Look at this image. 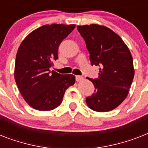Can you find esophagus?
I'll return each mask as SVG.
<instances>
[{
	"mask_svg": "<svg viewBox=\"0 0 148 148\" xmlns=\"http://www.w3.org/2000/svg\"><path fill=\"white\" fill-rule=\"evenodd\" d=\"M84 77L82 76H76V81L80 82V81H83Z\"/></svg>",
	"mask_w": 148,
	"mask_h": 148,
	"instance_id": "esophagus-1",
	"label": "esophagus"
}]
</instances>
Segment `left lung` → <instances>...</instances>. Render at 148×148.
<instances>
[{
  "label": "left lung",
  "mask_w": 148,
  "mask_h": 148,
  "mask_svg": "<svg viewBox=\"0 0 148 148\" xmlns=\"http://www.w3.org/2000/svg\"><path fill=\"white\" fill-rule=\"evenodd\" d=\"M90 53L91 65L100 67L98 78H88L95 93L86 98L90 109L98 112L114 110L124 101L134 76L133 58L121 38L105 26H77Z\"/></svg>",
  "instance_id": "8db88e82"
}]
</instances>
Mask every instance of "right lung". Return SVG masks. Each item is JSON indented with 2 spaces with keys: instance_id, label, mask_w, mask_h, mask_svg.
Masks as SVG:
<instances>
[{
  "instance_id": "obj_1",
  "label": "right lung",
  "mask_w": 148,
  "mask_h": 148,
  "mask_svg": "<svg viewBox=\"0 0 148 148\" xmlns=\"http://www.w3.org/2000/svg\"><path fill=\"white\" fill-rule=\"evenodd\" d=\"M75 24H46L24 38L16 55L14 79L27 103L38 110L58 108L65 90L74 85L75 76L51 71L52 60L58 58L59 45Z\"/></svg>"
}]
</instances>
